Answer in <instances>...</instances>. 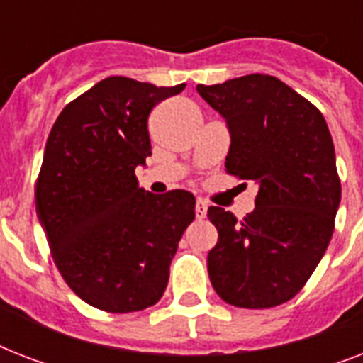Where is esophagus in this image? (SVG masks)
Instances as JSON below:
<instances>
[{"instance_id":"34e87169","label":"esophagus","mask_w":363,"mask_h":363,"mask_svg":"<svg viewBox=\"0 0 363 363\" xmlns=\"http://www.w3.org/2000/svg\"><path fill=\"white\" fill-rule=\"evenodd\" d=\"M207 207H209V205H207L205 199H198V201H196V218H199V220L205 218V216H207Z\"/></svg>"}]
</instances>
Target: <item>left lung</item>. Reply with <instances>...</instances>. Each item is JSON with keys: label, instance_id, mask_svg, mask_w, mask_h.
<instances>
[{"label": "left lung", "instance_id": "1", "mask_svg": "<svg viewBox=\"0 0 363 363\" xmlns=\"http://www.w3.org/2000/svg\"><path fill=\"white\" fill-rule=\"evenodd\" d=\"M196 90L230 128L226 171L259 186L242 220L222 207L207 211L218 232L207 256L211 284L242 309L286 303L309 281L335 228L341 181L326 121L271 75Z\"/></svg>", "mask_w": 363, "mask_h": 363}]
</instances>
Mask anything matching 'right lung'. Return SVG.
<instances>
[{
  "label": "right lung",
  "instance_id": "1",
  "mask_svg": "<svg viewBox=\"0 0 363 363\" xmlns=\"http://www.w3.org/2000/svg\"><path fill=\"white\" fill-rule=\"evenodd\" d=\"M186 84L154 86L107 77L65 105L47 139L35 209L60 275L107 313H133L162 298L196 198L139 188L150 156L148 115Z\"/></svg>",
  "mask_w": 363,
  "mask_h": 363
}]
</instances>
